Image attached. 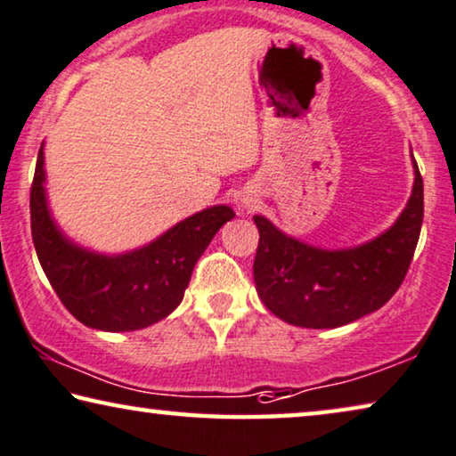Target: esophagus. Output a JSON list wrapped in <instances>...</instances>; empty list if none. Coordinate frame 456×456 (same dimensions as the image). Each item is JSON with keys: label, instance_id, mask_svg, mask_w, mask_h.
Returning <instances> with one entry per match:
<instances>
[{"label": "esophagus", "instance_id": "34e87169", "mask_svg": "<svg viewBox=\"0 0 456 456\" xmlns=\"http://www.w3.org/2000/svg\"><path fill=\"white\" fill-rule=\"evenodd\" d=\"M241 208H248V210L256 208V200H254V196H249V194L243 196V199H241Z\"/></svg>", "mask_w": 456, "mask_h": 456}]
</instances>
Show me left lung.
Returning a JSON list of instances; mask_svg holds the SVG:
<instances>
[{
  "mask_svg": "<svg viewBox=\"0 0 456 456\" xmlns=\"http://www.w3.org/2000/svg\"><path fill=\"white\" fill-rule=\"evenodd\" d=\"M402 215L383 233L352 248L311 246L256 215L257 297L276 317L309 330H331L383 307L402 287L424 221V182L416 159Z\"/></svg>",
  "mask_w": 456,
  "mask_h": 456,
  "instance_id": "1",
  "label": "left lung"
}]
</instances>
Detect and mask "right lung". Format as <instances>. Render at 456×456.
<instances>
[{
  "label": "right lung",
  "mask_w": 456,
  "mask_h": 456,
  "mask_svg": "<svg viewBox=\"0 0 456 456\" xmlns=\"http://www.w3.org/2000/svg\"><path fill=\"white\" fill-rule=\"evenodd\" d=\"M45 142L30 190L32 241L67 311L92 330L134 331L161 322L184 298L190 276L223 225L235 216L215 205L186 216L145 246L102 254L79 246L54 221L46 196Z\"/></svg>",
  "instance_id": "1"
}]
</instances>
